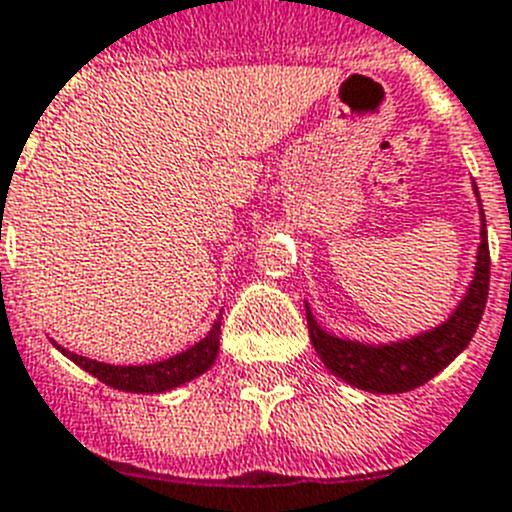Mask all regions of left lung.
I'll use <instances>...</instances> for the list:
<instances>
[{
    "label": "left lung",
    "mask_w": 512,
    "mask_h": 512,
    "mask_svg": "<svg viewBox=\"0 0 512 512\" xmlns=\"http://www.w3.org/2000/svg\"><path fill=\"white\" fill-rule=\"evenodd\" d=\"M487 293H490V244H487V224H484L482 213L477 273H474L469 293L456 306L448 322L425 335L412 337V340L373 348V345L340 340V337L319 330L309 306H306L311 345L324 361V366L358 389L376 391V394H399V391L417 389V386L428 384L435 373L443 371L469 345L482 322Z\"/></svg>",
    "instance_id": "8db88e82"
}]
</instances>
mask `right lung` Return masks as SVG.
Returning <instances> with one entry per match:
<instances>
[{
    "label": "right lung",
    "instance_id": "obj_1",
    "mask_svg": "<svg viewBox=\"0 0 512 512\" xmlns=\"http://www.w3.org/2000/svg\"><path fill=\"white\" fill-rule=\"evenodd\" d=\"M219 337L221 317L219 322H213V330L198 345H193V348H188L180 355H172L167 361L149 363V366H110V363L90 361V358H82L77 353H69V350L59 348V345L56 348L69 361H74L79 368H84L95 379H100L102 384L121 391H141V394L146 391V394H154V391L175 389V386L185 384V381L195 379L203 371H208L213 366V361H216V355H219Z\"/></svg>",
    "mask_w": 512,
    "mask_h": 512
}]
</instances>
